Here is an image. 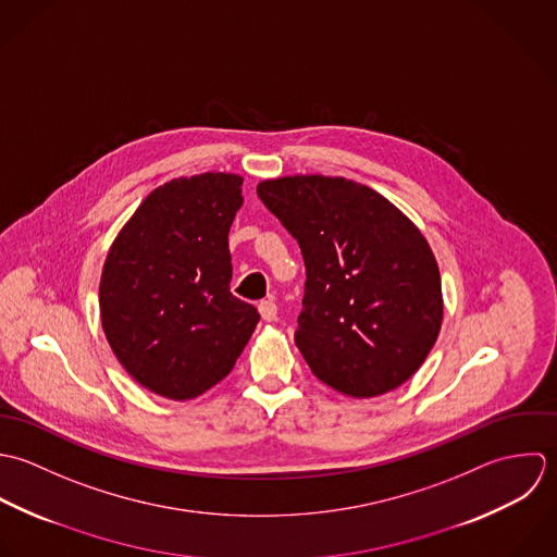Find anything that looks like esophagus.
<instances>
[{
	"label": "esophagus",
	"mask_w": 557,
	"mask_h": 557,
	"mask_svg": "<svg viewBox=\"0 0 557 557\" xmlns=\"http://www.w3.org/2000/svg\"><path fill=\"white\" fill-rule=\"evenodd\" d=\"M258 310H260V317L264 321H275L277 319V306L273 299H264L258 304Z\"/></svg>",
	"instance_id": "obj_1"
}]
</instances>
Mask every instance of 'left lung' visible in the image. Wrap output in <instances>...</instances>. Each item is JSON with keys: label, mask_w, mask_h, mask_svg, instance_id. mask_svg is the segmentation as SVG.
Instances as JSON below:
<instances>
[{"label": "left lung", "mask_w": 557, "mask_h": 557, "mask_svg": "<svg viewBox=\"0 0 557 557\" xmlns=\"http://www.w3.org/2000/svg\"><path fill=\"white\" fill-rule=\"evenodd\" d=\"M256 191L304 253L295 344L312 372L352 398L409 381L444 321L440 267L416 223L342 176H284Z\"/></svg>", "instance_id": "1"}]
</instances>
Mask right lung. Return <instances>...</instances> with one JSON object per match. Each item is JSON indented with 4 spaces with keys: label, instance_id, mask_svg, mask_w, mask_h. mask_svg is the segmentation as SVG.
<instances>
[{
    "label": "right lung",
    "instance_id": "add662e5",
    "mask_svg": "<svg viewBox=\"0 0 557 557\" xmlns=\"http://www.w3.org/2000/svg\"><path fill=\"white\" fill-rule=\"evenodd\" d=\"M243 178L207 172L157 187L110 247L99 306L124 370L189 400L230 374L260 314L230 293L227 232Z\"/></svg>",
    "mask_w": 557,
    "mask_h": 557
}]
</instances>
